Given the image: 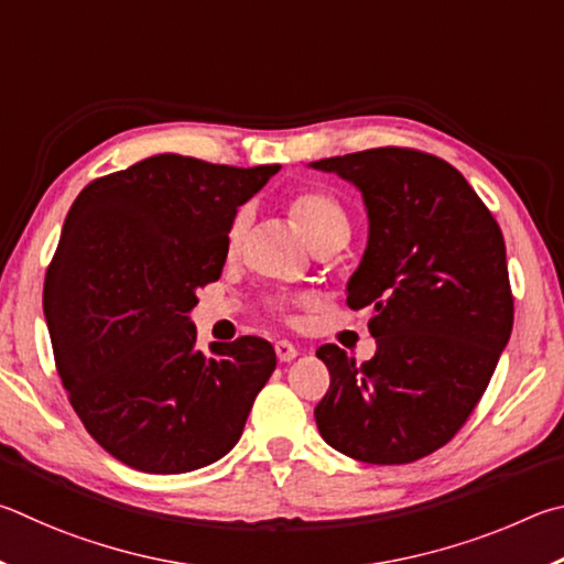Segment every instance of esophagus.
<instances>
[{"label":"esophagus","mask_w":564,"mask_h":564,"mask_svg":"<svg viewBox=\"0 0 564 564\" xmlns=\"http://www.w3.org/2000/svg\"><path fill=\"white\" fill-rule=\"evenodd\" d=\"M280 357H282V351H280Z\"/></svg>","instance_id":"esophagus-1"}]
</instances>
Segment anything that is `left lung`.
<instances>
[{"instance_id": "left-lung-1", "label": "left lung", "mask_w": 564, "mask_h": 564, "mask_svg": "<svg viewBox=\"0 0 564 564\" xmlns=\"http://www.w3.org/2000/svg\"><path fill=\"white\" fill-rule=\"evenodd\" d=\"M245 167L153 155L88 183L44 280L58 377L98 446L143 473H191L240 441L276 367L260 337L200 344L187 317L220 280Z\"/></svg>"}]
</instances>
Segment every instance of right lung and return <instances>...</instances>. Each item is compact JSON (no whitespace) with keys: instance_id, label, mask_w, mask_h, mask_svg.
Returning <instances> with one entry per match:
<instances>
[{"instance_id":"1","label":"right lung","mask_w":564,"mask_h":564,"mask_svg":"<svg viewBox=\"0 0 564 564\" xmlns=\"http://www.w3.org/2000/svg\"><path fill=\"white\" fill-rule=\"evenodd\" d=\"M359 187L369 242L347 304L371 312L364 364L322 351L329 391L314 409L322 438L377 466L446 446L476 409L512 332L506 242L456 167L411 148L312 163Z\"/></svg>"}]
</instances>
